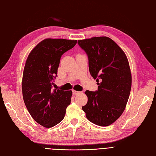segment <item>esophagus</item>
<instances>
[{"instance_id":"obj_1","label":"esophagus","mask_w":156,"mask_h":156,"mask_svg":"<svg viewBox=\"0 0 156 156\" xmlns=\"http://www.w3.org/2000/svg\"><path fill=\"white\" fill-rule=\"evenodd\" d=\"M72 92H73V94H79L80 93V92L79 91H77V90H73V91H72Z\"/></svg>"}]
</instances>
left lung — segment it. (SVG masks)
<instances>
[{
    "instance_id": "left-lung-1",
    "label": "left lung",
    "mask_w": 156,
    "mask_h": 156,
    "mask_svg": "<svg viewBox=\"0 0 156 156\" xmlns=\"http://www.w3.org/2000/svg\"><path fill=\"white\" fill-rule=\"evenodd\" d=\"M87 53L89 71L98 90H86L88 102L82 107L88 121L106 127L124 112L131 89L129 64L123 50L110 38L94 37L78 41Z\"/></svg>"
}]
</instances>
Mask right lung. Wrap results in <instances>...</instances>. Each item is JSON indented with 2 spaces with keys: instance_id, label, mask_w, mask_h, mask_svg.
Returning a JSON list of instances; mask_svg holds the SVG:
<instances>
[{
  "instance_id": "1",
  "label": "right lung",
  "mask_w": 156,
  "mask_h": 156,
  "mask_svg": "<svg viewBox=\"0 0 156 156\" xmlns=\"http://www.w3.org/2000/svg\"><path fill=\"white\" fill-rule=\"evenodd\" d=\"M76 43L77 40L46 39L27 58L22 78L23 101L33 119L46 128L60 123L71 103L72 91L53 89L52 85L62 54Z\"/></svg>"
}]
</instances>
